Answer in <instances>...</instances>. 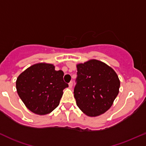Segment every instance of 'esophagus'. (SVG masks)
Wrapping results in <instances>:
<instances>
[{
    "label": "esophagus",
    "instance_id": "obj_1",
    "mask_svg": "<svg viewBox=\"0 0 146 146\" xmlns=\"http://www.w3.org/2000/svg\"><path fill=\"white\" fill-rule=\"evenodd\" d=\"M68 86H69L70 88H72V86H73V82H70L68 83Z\"/></svg>",
    "mask_w": 146,
    "mask_h": 146
}]
</instances>
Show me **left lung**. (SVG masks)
I'll return each instance as SVG.
<instances>
[{"mask_svg":"<svg viewBox=\"0 0 146 146\" xmlns=\"http://www.w3.org/2000/svg\"><path fill=\"white\" fill-rule=\"evenodd\" d=\"M74 97L78 107L89 116L102 114L111 107L119 92L116 72L100 61L77 65Z\"/></svg>","mask_w":146,"mask_h":146,"instance_id":"1","label":"left lung"}]
</instances>
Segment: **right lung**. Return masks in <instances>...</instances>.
Wrapping results in <instances>:
<instances>
[{
  "label": "right lung",
  "mask_w": 146,
  "mask_h": 146,
  "mask_svg": "<svg viewBox=\"0 0 146 146\" xmlns=\"http://www.w3.org/2000/svg\"><path fill=\"white\" fill-rule=\"evenodd\" d=\"M64 72L50 64H36L18 77L16 82L19 97L28 110L39 115L50 113L59 105L63 90L68 84Z\"/></svg>",
  "instance_id": "right-lung-1"
}]
</instances>
